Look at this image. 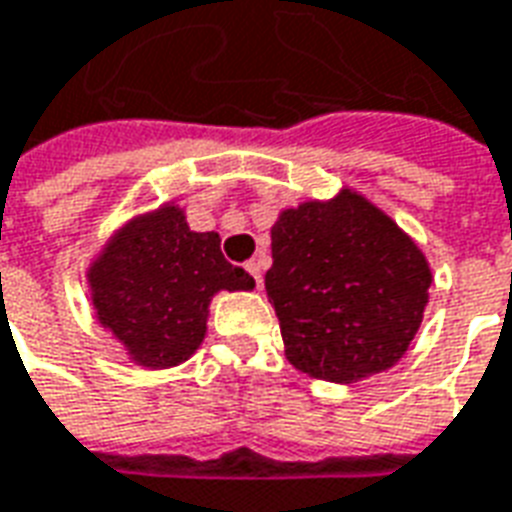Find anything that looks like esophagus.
Segmentation results:
<instances>
[{"label": "esophagus", "mask_w": 512, "mask_h": 512, "mask_svg": "<svg viewBox=\"0 0 512 512\" xmlns=\"http://www.w3.org/2000/svg\"><path fill=\"white\" fill-rule=\"evenodd\" d=\"M245 270H248V272H251V275H253V280H256V288H261V283H264V278H261L259 261H256V259L248 261V264H245Z\"/></svg>", "instance_id": "1"}]
</instances>
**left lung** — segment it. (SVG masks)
<instances>
[{"label":"left lung","mask_w":512,"mask_h":512,"mask_svg":"<svg viewBox=\"0 0 512 512\" xmlns=\"http://www.w3.org/2000/svg\"><path fill=\"white\" fill-rule=\"evenodd\" d=\"M264 286L286 359L313 378L356 383L405 356L432 270L383 210L343 188L278 215Z\"/></svg>","instance_id":"obj_1"}]
</instances>
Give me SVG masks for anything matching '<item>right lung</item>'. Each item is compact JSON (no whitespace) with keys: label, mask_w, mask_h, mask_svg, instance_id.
<instances>
[{"label":"right lung","mask_w":512,"mask_h":512,"mask_svg":"<svg viewBox=\"0 0 512 512\" xmlns=\"http://www.w3.org/2000/svg\"><path fill=\"white\" fill-rule=\"evenodd\" d=\"M86 278L96 321L148 370L178 367L197 351L218 291L256 286L224 259L218 234L188 229L178 205H161L121 226Z\"/></svg>","instance_id":"obj_1"}]
</instances>
